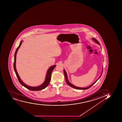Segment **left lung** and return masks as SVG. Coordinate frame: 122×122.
Instances as JSON below:
<instances>
[{
    "mask_svg": "<svg viewBox=\"0 0 122 122\" xmlns=\"http://www.w3.org/2000/svg\"><path fill=\"white\" fill-rule=\"evenodd\" d=\"M92 40L93 41H95V42H96L99 45H100L99 41H98L97 40V39H94V38H92ZM64 76H65V77L66 81V82L68 84V85L69 86H70L72 87L73 88H75V89H81V90H82H82H83V89H89V88H90L91 87H92V86H93L97 81L100 78V77H101V75H102V74H101V76L99 77V78L96 81H95L94 83H93L90 86H89V87H86V88H84V87H76V86H74V85L70 83V82H69V81H68V76H67L66 72L64 70ZM102 72H103V71H102Z\"/></svg>",
    "mask_w": 122,
    "mask_h": 122,
    "instance_id": "8db88e82",
    "label": "left lung"
}]
</instances>
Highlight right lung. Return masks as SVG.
<instances>
[{"mask_svg":"<svg viewBox=\"0 0 122 122\" xmlns=\"http://www.w3.org/2000/svg\"><path fill=\"white\" fill-rule=\"evenodd\" d=\"M22 41H21L20 43L19 44V45L17 48V49L16 50L15 52V53L14 55V63H13V67H14V71L16 75L17 76V78H18V80L19 83H21V84L22 85V86H23L24 87H25L26 88H27V89L30 90L31 91H40L42 90V89H44L45 88H46L47 86H48L49 83L50 81L51 80V75L52 73V71H53V69H54V68L55 67L56 65L53 66L51 67L48 69L47 71V74H46V79L45 80V82H44L43 83L42 85H41V86H38V87H30L29 86H27V85L25 84L21 80V79L19 77V76L18 75L17 72L16 68L15 67V62H16V54H17V52L18 51L19 47H20L21 43H22Z\"/></svg>","mask_w":122,"mask_h":122,"instance_id":"obj_1","label":"right lung"}]
</instances>
